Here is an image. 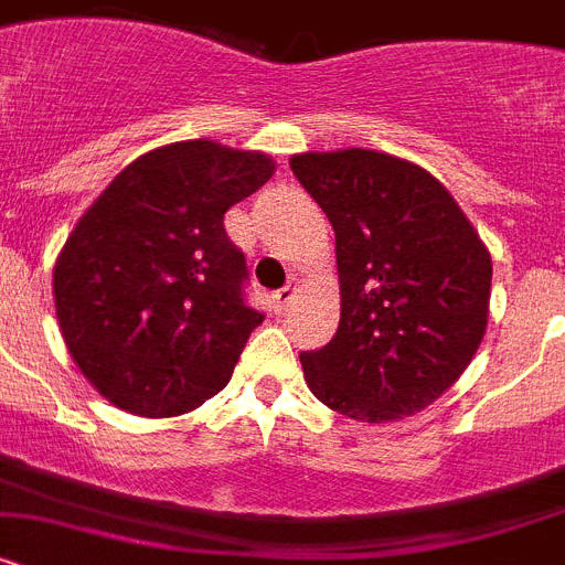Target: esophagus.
<instances>
[{"label":"esophagus","mask_w":565,"mask_h":565,"mask_svg":"<svg viewBox=\"0 0 565 565\" xmlns=\"http://www.w3.org/2000/svg\"><path fill=\"white\" fill-rule=\"evenodd\" d=\"M296 289H298L296 281H289L287 287L278 289L276 296H273V303H276V310H284V307H287V303L292 301V298H296Z\"/></svg>","instance_id":"obj_1"}]
</instances>
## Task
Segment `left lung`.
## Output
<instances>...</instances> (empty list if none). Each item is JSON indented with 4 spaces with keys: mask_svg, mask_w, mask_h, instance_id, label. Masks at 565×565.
Returning <instances> with one entry per match:
<instances>
[{
    "mask_svg": "<svg viewBox=\"0 0 565 565\" xmlns=\"http://www.w3.org/2000/svg\"><path fill=\"white\" fill-rule=\"evenodd\" d=\"M298 184L335 230L341 321L301 352L312 395L384 424L444 395L478 352L492 258L438 179L375 150L303 153Z\"/></svg>",
    "mask_w": 565,
    "mask_h": 565,
    "instance_id": "left-lung-1",
    "label": "left lung"
}]
</instances>
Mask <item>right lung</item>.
<instances>
[{
    "mask_svg": "<svg viewBox=\"0 0 565 565\" xmlns=\"http://www.w3.org/2000/svg\"><path fill=\"white\" fill-rule=\"evenodd\" d=\"M273 170L264 153L179 141L127 164L78 218L53 269L56 318L110 404L170 418L227 386L264 312L224 213Z\"/></svg>",
    "mask_w": 565,
    "mask_h": 565,
    "instance_id": "1",
    "label": "right lung"
}]
</instances>
